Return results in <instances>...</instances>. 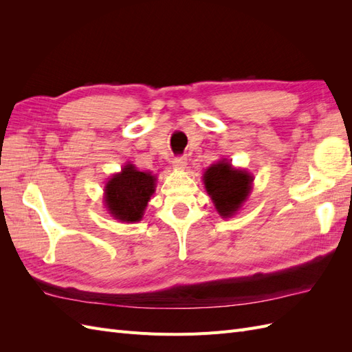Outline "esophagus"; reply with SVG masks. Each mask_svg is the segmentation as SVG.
<instances>
[{
    "mask_svg": "<svg viewBox=\"0 0 352 352\" xmlns=\"http://www.w3.org/2000/svg\"><path fill=\"white\" fill-rule=\"evenodd\" d=\"M186 164H188V160H186V157H184V155L175 157V158H173V167H175V168H185Z\"/></svg>",
    "mask_w": 352,
    "mask_h": 352,
    "instance_id": "34e87169",
    "label": "esophagus"
}]
</instances>
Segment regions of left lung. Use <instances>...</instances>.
I'll use <instances>...</instances> for the list:
<instances>
[{"label":"left lung","instance_id":"obj_1","mask_svg":"<svg viewBox=\"0 0 352 352\" xmlns=\"http://www.w3.org/2000/svg\"><path fill=\"white\" fill-rule=\"evenodd\" d=\"M202 180L219 214L226 219L235 214L248 198L254 177L221 160L206 170Z\"/></svg>","mask_w":352,"mask_h":352}]
</instances>
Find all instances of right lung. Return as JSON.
<instances>
[{
    "instance_id": "right-lung-1",
    "label": "right lung",
    "mask_w": 352,
    "mask_h": 352,
    "mask_svg": "<svg viewBox=\"0 0 352 352\" xmlns=\"http://www.w3.org/2000/svg\"><path fill=\"white\" fill-rule=\"evenodd\" d=\"M155 180L157 177L151 173L140 172L133 164H126L105 185V208L116 220L140 221L155 190Z\"/></svg>"
}]
</instances>
